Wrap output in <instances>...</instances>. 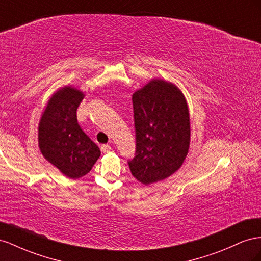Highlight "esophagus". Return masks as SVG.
Returning <instances> with one entry per match:
<instances>
[{
  "label": "esophagus",
  "instance_id": "esophagus-1",
  "mask_svg": "<svg viewBox=\"0 0 261 261\" xmlns=\"http://www.w3.org/2000/svg\"><path fill=\"white\" fill-rule=\"evenodd\" d=\"M111 149H112V148H111V146H109V145H102V146H101V150H102L103 152H109Z\"/></svg>",
  "mask_w": 261,
  "mask_h": 261
}]
</instances>
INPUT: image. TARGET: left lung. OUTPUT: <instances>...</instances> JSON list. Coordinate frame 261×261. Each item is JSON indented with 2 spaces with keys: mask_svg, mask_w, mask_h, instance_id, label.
I'll list each match as a JSON object with an SVG mask.
<instances>
[{
  "mask_svg": "<svg viewBox=\"0 0 261 261\" xmlns=\"http://www.w3.org/2000/svg\"><path fill=\"white\" fill-rule=\"evenodd\" d=\"M136 134L132 174L143 185L170 177L182 166L190 146V115L174 84L152 79L133 94Z\"/></svg>",
  "mask_w": 261,
  "mask_h": 261,
  "instance_id": "left-lung-1",
  "label": "left lung"
}]
</instances>
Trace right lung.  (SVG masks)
<instances>
[{"instance_id":"obj_1","label":"right lung","mask_w":261,"mask_h":261,"mask_svg":"<svg viewBox=\"0 0 261 261\" xmlns=\"http://www.w3.org/2000/svg\"><path fill=\"white\" fill-rule=\"evenodd\" d=\"M84 94L65 87L48 101L38 126V144L43 156L66 177L79 179L92 169L98 148L84 133L76 119V109Z\"/></svg>"}]
</instances>
